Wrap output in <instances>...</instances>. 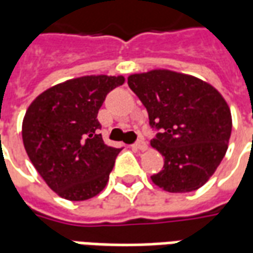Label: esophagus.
Wrapping results in <instances>:
<instances>
[{"instance_id":"esophagus-1","label":"esophagus","mask_w":253,"mask_h":253,"mask_svg":"<svg viewBox=\"0 0 253 253\" xmlns=\"http://www.w3.org/2000/svg\"><path fill=\"white\" fill-rule=\"evenodd\" d=\"M132 148L137 149V150H139V152H146V150H148V143L145 142V141H139V142L135 143Z\"/></svg>"}]
</instances>
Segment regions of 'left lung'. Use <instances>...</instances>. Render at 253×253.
Listing matches in <instances>:
<instances>
[{
	"mask_svg": "<svg viewBox=\"0 0 253 253\" xmlns=\"http://www.w3.org/2000/svg\"><path fill=\"white\" fill-rule=\"evenodd\" d=\"M127 84L159 128L150 142L164 157L163 170L150 179L168 192L201 188L217 170L228 150L232 114L212 85L168 69L134 73Z\"/></svg>",
	"mask_w": 253,
	"mask_h": 253,
	"instance_id": "1",
	"label": "left lung"
}]
</instances>
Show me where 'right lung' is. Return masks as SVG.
Listing matches in <instances>:
<instances>
[{"instance_id": "1", "label": "right lung", "mask_w": 253, "mask_h": 253, "mask_svg": "<svg viewBox=\"0 0 253 253\" xmlns=\"http://www.w3.org/2000/svg\"><path fill=\"white\" fill-rule=\"evenodd\" d=\"M123 84V76L72 78L42 92L27 108L21 127L25 152L61 198L86 201L107 186L122 149L105 145L97 134V114L107 93Z\"/></svg>"}]
</instances>
